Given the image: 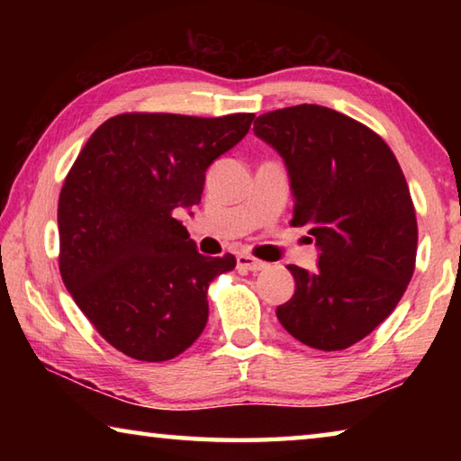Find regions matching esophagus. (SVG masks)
Here are the masks:
<instances>
[{
	"mask_svg": "<svg viewBox=\"0 0 461 461\" xmlns=\"http://www.w3.org/2000/svg\"><path fill=\"white\" fill-rule=\"evenodd\" d=\"M238 268L240 270H249V272H258V270L267 268V262L254 258V256H249V254H240L238 256Z\"/></svg>",
	"mask_w": 461,
	"mask_h": 461,
	"instance_id": "esophagus-1",
	"label": "esophagus"
}]
</instances>
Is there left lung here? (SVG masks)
<instances>
[{"instance_id":"obj_1","label":"left lung","mask_w":461,"mask_h":461,"mask_svg":"<svg viewBox=\"0 0 461 461\" xmlns=\"http://www.w3.org/2000/svg\"><path fill=\"white\" fill-rule=\"evenodd\" d=\"M254 134L285 160L291 223L319 249L317 270L286 267L294 294L278 321L309 348L354 346L393 313L415 270L417 217L399 162L370 128L323 105L258 115Z\"/></svg>"}]
</instances>
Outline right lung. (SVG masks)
I'll use <instances>...</instances> for the list:
<instances>
[{"label": "right lung", "instance_id": "obj_1", "mask_svg": "<svg viewBox=\"0 0 461 461\" xmlns=\"http://www.w3.org/2000/svg\"><path fill=\"white\" fill-rule=\"evenodd\" d=\"M254 113H122L93 131L59 197L62 283L107 343L173 360L207 325V291L236 268L197 252L176 209L199 205L207 168Z\"/></svg>", "mask_w": 461, "mask_h": 461}]
</instances>
